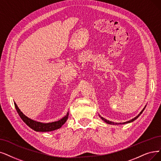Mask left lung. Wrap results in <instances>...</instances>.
Instances as JSON below:
<instances>
[{
    "label": "left lung",
    "instance_id": "8db88e82",
    "mask_svg": "<svg viewBox=\"0 0 161 161\" xmlns=\"http://www.w3.org/2000/svg\"><path fill=\"white\" fill-rule=\"evenodd\" d=\"M146 107V106H145ZM145 107L143 109V110L141 111V112H140V114H138V115H137V116L136 117V118H134L133 119H131V120H130V121H126V122H124V123H114V122H112V121H109V120H107L106 119H105V118H102V117H101L100 115H99V116L102 118V119L103 120V121H104L106 123H107V124H112V125H119V124H128V123H130V122H132V121H133L134 120H136L139 115L142 114V112H143V110H145Z\"/></svg>",
    "mask_w": 161,
    "mask_h": 161
}]
</instances>
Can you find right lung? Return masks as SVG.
<instances>
[{
  "label": "right lung",
  "mask_w": 161,
  "mask_h": 161,
  "mask_svg": "<svg viewBox=\"0 0 161 161\" xmlns=\"http://www.w3.org/2000/svg\"><path fill=\"white\" fill-rule=\"evenodd\" d=\"M14 106L18 114L20 115L21 119L24 121V123L29 126L31 129L34 130L36 131H42V132H46V131H51L59 129L61 126L67 121L69 117V112H67V115L65 117H63L61 119L51 122V123H42V122H38L34 121L29 118H28L20 111V109L18 108L16 104L14 102Z\"/></svg>",
  "instance_id": "obj_1"
}]
</instances>
